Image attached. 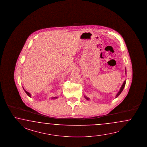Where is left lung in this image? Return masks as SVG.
I'll return each instance as SVG.
<instances>
[{"label":"left lung","instance_id":"obj_1","mask_svg":"<svg viewBox=\"0 0 147 147\" xmlns=\"http://www.w3.org/2000/svg\"><path fill=\"white\" fill-rule=\"evenodd\" d=\"M127 73V71H126V69H125V74ZM125 83H126V81H124V82H123V84L122 85V86H121V89H120V90L119 91V92L117 93V94L116 95V97H117L118 96H119V95L121 94V93L122 92V91H123V89H124V86H125ZM85 97V98L87 100H89V98H88L87 97H86V96H84Z\"/></svg>","mask_w":147,"mask_h":147}]
</instances>
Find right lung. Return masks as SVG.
I'll list each match as a JSON object with an SVG mask.
<instances>
[{
    "instance_id": "right-lung-1",
    "label": "right lung",
    "mask_w": 147,
    "mask_h": 147,
    "mask_svg": "<svg viewBox=\"0 0 147 147\" xmlns=\"http://www.w3.org/2000/svg\"><path fill=\"white\" fill-rule=\"evenodd\" d=\"M23 89H24L25 92H26V94L27 95H28V96H29L30 97H31V94H30L29 92H28V91H26V90H25V89H24V88H23ZM58 98V97H51V99H56V98Z\"/></svg>"
}]
</instances>
